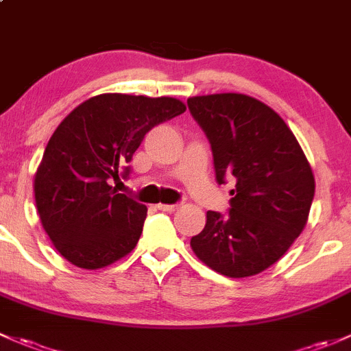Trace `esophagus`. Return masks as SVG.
I'll use <instances>...</instances> for the list:
<instances>
[{
	"label": "esophagus",
	"instance_id": "obj_1",
	"mask_svg": "<svg viewBox=\"0 0 351 351\" xmlns=\"http://www.w3.org/2000/svg\"><path fill=\"white\" fill-rule=\"evenodd\" d=\"M180 204H175V205H166V204H158V210H163V212H175L176 208H178Z\"/></svg>",
	"mask_w": 351,
	"mask_h": 351
}]
</instances>
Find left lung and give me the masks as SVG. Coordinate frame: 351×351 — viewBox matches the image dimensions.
Instances as JSON below:
<instances>
[{
    "label": "left lung",
    "mask_w": 351,
    "mask_h": 351,
    "mask_svg": "<svg viewBox=\"0 0 351 351\" xmlns=\"http://www.w3.org/2000/svg\"><path fill=\"white\" fill-rule=\"evenodd\" d=\"M208 138L217 182L235 180L228 215L206 212L191 237L195 256L227 278H249L271 267L300 237L315 197V175L282 117L245 94L188 99Z\"/></svg>",
    "instance_id": "8db88e82"
}]
</instances>
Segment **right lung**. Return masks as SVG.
Listing matches in <instances>:
<instances>
[{"label": "right lung", "mask_w": 351, "mask_h": 351, "mask_svg": "<svg viewBox=\"0 0 351 351\" xmlns=\"http://www.w3.org/2000/svg\"><path fill=\"white\" fill-rule=\"evenodd\" d=\"M186 110L175 97L101 94L58 124L33 178L36 210L55 249L87 271L136 247L147 208L110 186L149 129Z\"/></svg>", "instance_id": "1"}]
</instances>
